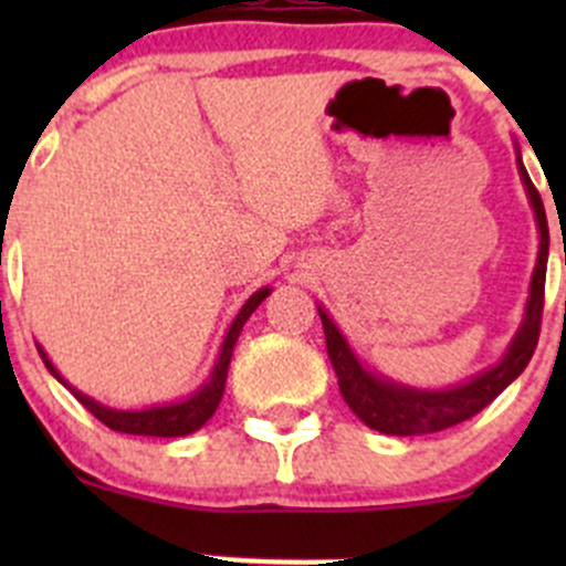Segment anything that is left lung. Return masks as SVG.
Returning <instances> with one entry per match:
<instances>
[{
    "instance_id": "left-lung-1",
    "label": "left lung",
    "mask_w": 566,
    "mask_h": 566,
    "mask_svg": "<svg viewBox=\"0 0 566 566\" xmlns=\"http://www.w3.org/2000/svg\"><path fill=\"white\" fill-rule=\"evenodd\" d=\"M517 172H521L523 186H526L528 205L534 210L536 230H539V254H536L534 273H531L523 323L517 334L512 336L510 347H506L499 364L473 375L465 384L449 386V389H416V386L397 384V380L373 373L356 356V350L345 339L339 325L317 304L325 331V347H328L331 367H334L336 380H339L342 399L350 405L353 413L369 430L386 432V436H427V432H438L460 424V421L471 419L479 410L488 408L526 369L531 356H534L536 339H539L542 301H545V271L551 235H547L545 205H542L539 191H536L526 167H523L521 153H517Z\"/></svg>"
}]
</instances>
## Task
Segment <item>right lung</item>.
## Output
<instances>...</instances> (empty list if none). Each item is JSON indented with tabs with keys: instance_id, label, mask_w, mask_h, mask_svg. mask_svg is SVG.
<instances>
[{
	"instance_id": "add662e5",
	"label": "right lung",
	"mask_w": 566,
	"mask_h": 566,
	"mask_svg": "<svg viewBox=\"0 0 566 566\" xmlns=\"http://www.w3.org/2000/svg\"><path fill=\"white\" fill-rule=\"evenodd\" d=\"M271 295V287H260L254 295L241 306L238 317L232 319L230 328H227L224 342H221L219 358H216L213 369L205 378V384L199 386L197 391L188 394V397L177 399V402H167V405H153V408H142V410H117L108 408V405H101L98 399L87 397L78 389H73L60 373H56L54 364L49 361V353L38 345L40 358H43L45 369L60 380L65 389H71L73 397L90 410L98 421H104L106 427H112L114 432H128V436H150V438H180V436H191L197 432L199 427L208 424L210 416L216 413L219 408L221 397H224V384H227V369H230L232 361V350H235V342L241 336L243 323L251 317V312L262 304V301Z\"/></svg>"
}]
</instances>
